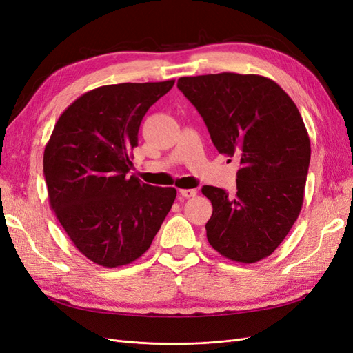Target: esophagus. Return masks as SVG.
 <instances>
[{
    "mask_svg": "<svg viewBox=\"0 0 353 353\" xmlns=\"http://www.w3.org/2000/svg\"><path fill=\"white\" fill-rule=\"evenodd\" d=\"M179 194L183 196V197H185V199H190V197H194L196 194H197V190H194V188H188V190H179Z\"/></svg>",
    "mask_w": 353,
    "mask_h": 353,
    "instance_id": "34e87169",
    "label": "esophagus"
}]
</instances>
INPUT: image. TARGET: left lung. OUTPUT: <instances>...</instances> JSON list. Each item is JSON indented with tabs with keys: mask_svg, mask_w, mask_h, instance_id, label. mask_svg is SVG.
<instances>
[{
	"mask_svg": "<svg viewBox=\"0 0 353 353\" xmlns=\"http://www.w3.org/2000/svg\"><path fill=\"white\" fill-rule=\"evenodd\" d=\"M176 87L203 117L216 150L240 160L236 196L201 188L213 208L208 240L223 258L258 262L279 248L302 209L311 160L302 116L279 83L259 74L185 77Z\"/></svg>",
	"mask_w": 353,
	"mask_h": 353,
	"instance_id": "1",
	"label": "left lung"
}]
</instances>
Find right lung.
I'll return each mask as SVG.
<instances>
[{
  "label": "right lung",
  "mask_w": 353,
  "mask_h": 353,
  "mask_svg": "<svg viewBox=\"0 0 353 353\" xmlns=\"http://www.w3.org/2000/svg\"><path fill=\"white\" fill-rule=\"evenodd\" d=\"M175 81L104 85L61 113L44 150L51 209L83 256L116 268L143 256L176 197L128 176L144 114Z\"/></svg>",
  "instance_id": "1"
}]
</instances>
